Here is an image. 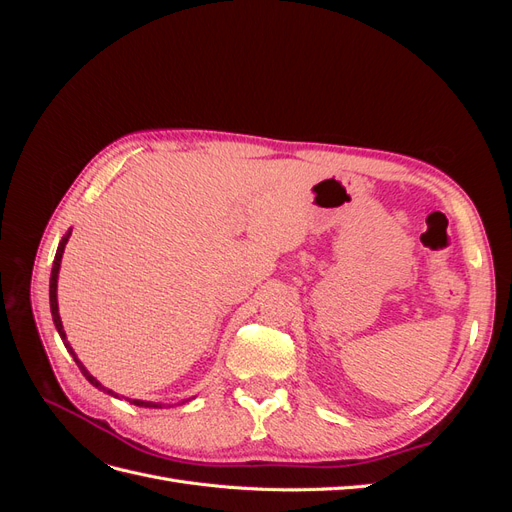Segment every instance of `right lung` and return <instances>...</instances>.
I'll return each instance as SVG.
<instances>
[{
  "mask_svg": "<svg viewBox=\"0 0 512 512\" xmlns=\"http://www.w3.org/2000/svg\"><path fill=\"white\" fill-rule=\"evenodd\" d=\"M70 235H72V228L66 232L64 237H61V241H59V247H57V254H55V260H53V269H51V284H49V301H51V314H53V322H55V329H57V333H59V337H61V342H64V346L68 348V352L72 354V359L76 361V365H79V369H81V374L96 386V389H100V391H104V393H108V395H113V397H119L115 391H111V389H106V386H102V382H98L94 376L89 374L87 371V367L79 361V356H76V352L72 350V346H70V342H68V337H66V331H64V324H61V318H59V303H57V280H59V269H61V258H64V250H66V243H68V239H70ZM130 404H134V406H141V408H162L164 404H158V401H143V399H130V397H126ZM185 401L188 399H183L181 404H185Z\"/></svg>",
  "mask_w": 512,
  "mask_h": 512,
  "instance_id": "add662e5",
  "label": "right lung"
}]
</instances>
